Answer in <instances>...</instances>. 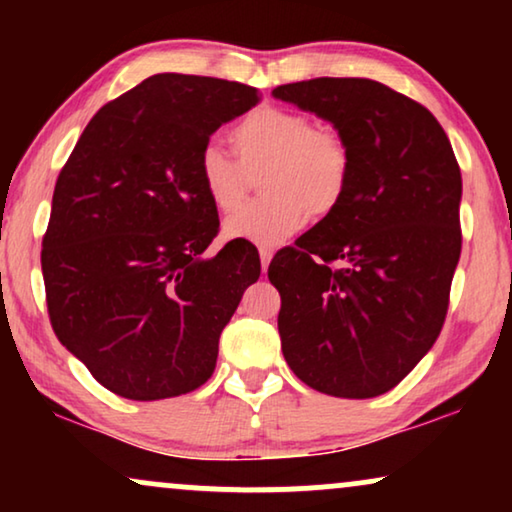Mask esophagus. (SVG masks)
<instances>
[{
	"label": "esophagus",
	"mask_w": 512,
	"mask_h": 512,
	"mask_svg": "<svg viewBox=\"0 0 512 512\" xmlns=\"http://www.w3.org/2000/svg\"><path fill=\"white\" fill-rule=\"evenodd\" d=\"M258 256H261V268L265 272V270H268L270 261H272V251L268 247H261V249H258Z\"/></svg>",
	"instance_id": "obj_1"
}]
</instances>
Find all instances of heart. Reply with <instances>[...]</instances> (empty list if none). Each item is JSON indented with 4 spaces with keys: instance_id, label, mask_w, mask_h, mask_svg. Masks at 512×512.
<instances>
[{
    "instance_id": "1",
    "label": "heart",
    "mask_w": 512,
    "mask_h": 512,
    "mask_svg": "<svg viewBox=\"0 0 512 512\" xmlns=\"http://www.w3.org/2000/svg\"><path fill=\"white\" fill-rule=\"evenodd\" d=\"M237 158L207 144L198 156V179L209 205L233 214L261 178L265 198L228 219L226 233L277 247L314 216L342 205L352 174V151L333 128H321L303 111L258 107L230 132Z\"/></svg>"
}]
</instances>
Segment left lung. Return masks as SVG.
Wrapping results in <instances>:
<instances>
[{"mask_svg":"<svg viewBox=\"0 0 512 512\" xmlns=\"http://www.w3.org/2000/svg\"><path fill=\"white\" fill-rule=\"evenodd\" d=\"M272 95L333 123L352 151L342 205L268 268L284 359L321 394H387L433 347L450 305L461 254L452 144L429 109L380 81L321 76Z\"/></svg>","mask_w":512,"mask_h":512,"instance_id":"8db88e82","label":"left lung"}]
</instances>
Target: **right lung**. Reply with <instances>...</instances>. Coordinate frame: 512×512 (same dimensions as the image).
<instances>
[{
	"label": "right lung",
	"mask_w": 512,
	"mask_h": 512,
	"mask_svg": "<svg viewBox=\"0 0 512 512\" xmlns=\"http://www.w3.org/2000/svg\"><path fill=\"white\" fill-rule=\"evenodd\" d=\"M258 100L237 81L149 76L90 118L55 181L41 242L48 317L118 396L160 401L202 387L261 275L247 240L205 256L219 212L198 179L209 137Z\"/></svg>",
	"instance_id": "add662e5"
}]
</instances>
